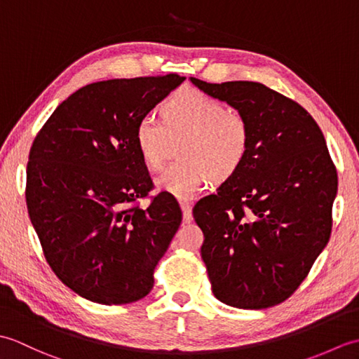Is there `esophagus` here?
Returning a JSON list of instances; mask_svg holds the SVG:
<instances>
[{"instance_id":"obj_1","label":"esophagus","mask_w":359,"mask_h":359,"mask_svg":"<svg viewBox=\"0 0 359 359\" xmlns=\"http://www.w3.org/2000/svg\"><path fill=\"white\" fill-rule=\"evenodd\" d=\"M180 208H182V212H184V222L185 224H189L193 222V210H191V203L189 202H180Z\"/></svg>"}]
</instances>
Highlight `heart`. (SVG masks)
<instances>
[{"label": "heart", "instance_id": "1", "mask_svg": "<svg viewBox=\"0 0 359 359\" xmlns=\"http://www.w3.org/2000/svg\"><path fill=\"white\" fill-rule=\"evenodd\" d=\"M162 118L143 116L135 125L134 140L149 170H160L171 137L187 135L180 157L157 179L160 191L182 201L193 199L212 182H224L242 166L250 147V128L241 114L197 89H182L162 106Z\"/></svg>", "mask_w": 359, "mask_h": 359}]
</instances>
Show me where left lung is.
Instances as JSON below:
<instances>
[{
	"mask_svg": "<svg viewBox=\"0 0 359 359\" xmlns=\"http://www.w3.org/2000/svg\"><path fill=\"white\" fill-rule=\"evenodd\" d=\"M189 81L250 128L242 166L193 210L211 290L231 307H273L301 285L330 239L338 175L323 131L301 104L261 83Z\"/></svg>",
	"mask_w": 359,
	"mask_h": 359,
	"instance_id": "1",
	"label": "left lung"
}]
</instances>
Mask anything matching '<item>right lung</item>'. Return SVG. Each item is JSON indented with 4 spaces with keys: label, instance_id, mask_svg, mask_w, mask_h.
Masks as SVG:
<instances>
[{
    "label": "right lung",
    "instance_id": "1",
    "mask_svg": "<svg viewBox=\"0 0 359 359\" xmlns=\"http://www.w3.org/2000/svg\"><path fill=\"white\" fill-rule=\"evenodd\" d=\"M165 77L90 83L57 106L30 148L26 202L46 261L72 292L104 306L142 299L182 211L152 188L135 125L184 83Z\"/></svg>",
    "mask_w": 359,
    "mask_h": 359
}]
</instances>
